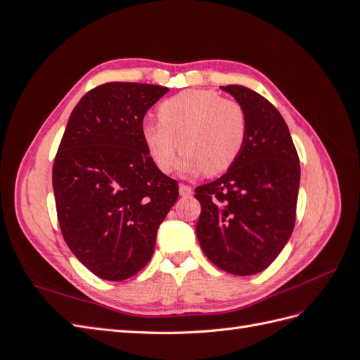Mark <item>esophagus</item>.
Returning a JSON list of instances; mask_svg holds the SVG:
<instances>
[{
  "label": "esophagus",
  "mask_w": 360,
  "mask_h": 360,
  "mask_svg": "<svg viewBox=\"0 0 360 360\" xmlns=\"http://www.w3.org/2000/svg\"><path fill=\"white\" fill-rule=\"evenodd\" d=\"M179 192H180L181 197H191V195H192V188L188 186V184H180Z\"/></svg>",
  "instance_id": "1"
}]
</instances>
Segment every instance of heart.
<instances>
[{
    "mask_svg": "<svg viewBox=\"0 0 360 360\" xmlns=\"http://www.w3.org/2000/svg\"><path fill=\"white\" fill-rule=\"evenodd\" d=\"M242 106L214 90H186L159 106V122L141 129L150 158L162 172H171L180 151V169L186 176H217L230 169L246 141Z\"/></svg>",
    "mask_w": 360,
    "mask_h": 360,
    "instance_id": "1",
    "label": "heart"
}]
</instances>
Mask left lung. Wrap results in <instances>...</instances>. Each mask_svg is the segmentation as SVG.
<instances>
[{
  "label": "left lung",
  "instance_id": "obj_1",
  "mask_svg": "<svg viewBox=\"0 0 360 360\" xmlns=\"http://www.w3.org/2000/svg\"><path fill=\"white\" fill-rule=\"evenodd\" d=\"M242 106L246 141L221 179L195 189L201 202L197 237L214 266L238 276L267 269L296 222L300 165L285 120L243 85L221 86Z\"/></svg>",
  "mask_w": 360,
  "mask_h": 360
}]
</instances>
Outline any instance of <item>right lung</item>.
<instances>
[{"label":"right lung","instance_id":"obj_1","mask_svg":"<svg viewBox=\"0 0 360 360\" xmlns=\"http://www.w3.org/2000/svg\"><path fill=\"white\" fill-rule=\"evenodd\" d=\"M167 86L108 82L75 106L52 168L64 240L106 281L136 275L153 255L179 184L150 158L141 129Z\"/></svg>","mask_w":360,"mask_h":360}]
</instances>
